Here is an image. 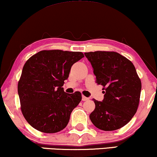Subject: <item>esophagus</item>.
<instances>
[{"instance_id":"34e87169","label":"esophagus","mask_w":157,"mask_h":157,"mask_svg":"<svg viewBox=\"0 0 157 157\" xmlns=\"http://www.w3.org/2000/svg\"><path fill=\"white\" fill-rule=\"evenodd\" d=\"M89 100L88 98H86V97H85L84 95L82 96V100H83V101H86V100Z\"/></svg>"}]
</instances>
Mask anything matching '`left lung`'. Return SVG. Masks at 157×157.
<instances>
[{"label":"left lung","mask_w":157,"mask_h":157,"mask_svg":"<svg viewBox=\"0 0 157 157\" xmlns=\"http://www.w3.org/2000/svg\"><path fill=\"white\" fill-rule=\"evenodd\" d=\"M93 67L96 83L103 88L104 99H93L92 124L104 131L121 128L132 119L140 101L141 81L132 62L115 52H85Z\"/></svg>","instance_id":"left-lung-1"}]
</instances>
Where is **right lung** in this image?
I'll return each mask as SVG.
<instances>
[{
	"label": "right lung",
	"instance_id": "right-lung-1",
	"mask_svg": "<svg viewBox=\"0 0 157 157\" xmlns=\"http://www.w3.org/2000/svg\"><path fill=\"white\" fill-rule=\"evenodd\" d=\"M84 57L81 52L43 50L26 61L17 90L21 111L33 128L55 133L66 127L82 94H67L62 86L71 66Z\"/></svg>",
	"mask_w": 157,
	"mask_h": 157
}]
</instances>
